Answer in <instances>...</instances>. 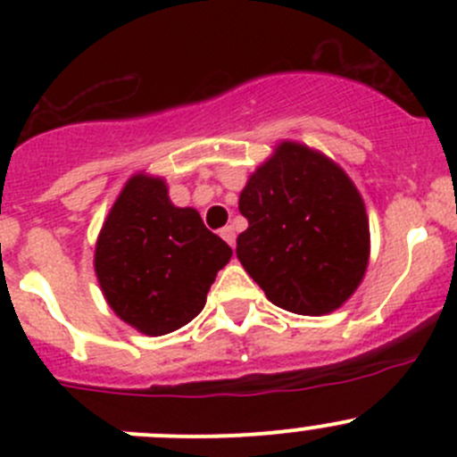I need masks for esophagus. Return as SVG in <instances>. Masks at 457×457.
<instances>
[{
  "label": "esophagus",
  "mask_w": 457,
  "mask_h": 457,
  "mask_svg": "<svg viewBox=\"0 0 457 457\" xmlns=\"http://www.w3.org/2000/svg\"><path fill=\"white\" fill-rule=\"evenodd\" d=\"M220 237H223L232 247H234V243H237V232H234L232 225H225V228L220 229Z\"/></svg>",
  "instance_id": "obj_1"
}]
</instances>
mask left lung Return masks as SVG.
I'll return each mask as SVG.
<instances>
[{
	"instance_id": "1",
	"label": "left lung",
	"mask_w": 457,
	"mask_h": 457,
	"mask_svg": "<svg viewBox=\"0 0 457 457\" xmlns=\"http://www.w3.org/2000/svg\"><path fill=\"white\" fill-rule=\"evenodd\" d=\"M247 229L237 256L280 310L322 316L358 289L370 262V219L345 170L283 141L243 187Z\"/></svg>"
}]
</instances>
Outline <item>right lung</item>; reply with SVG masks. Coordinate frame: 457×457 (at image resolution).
<instances>
[{
	"instance_id": "1",
	"label": "right lung",
	"mask_w": 457,
	"mask_h": 457,
	"mask_svg": "<svg viewBox=\"0 0 457 457\" xmlns=\"http://www.w3.org/2000/svg\"><path fill=\"white\" fill-rule=\"evenodd\" d=\"M229 258L232 247L195 207H177L163 179L139 172L104 220L95 271L114 314L141 334L163 336L201 314Z\"/></svg>"
}]
</instances>
